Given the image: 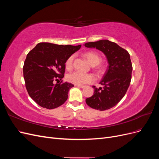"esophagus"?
<instances>
[{"label":"esophagus","instance_id":"esophagus-1","mask_svg":"<svg viewBox=\"0 0 159 159\" xmlns=\"http://www.w3.org/2000/svg\"><path fill=\"white\" fill-rule=\"evenodd\" d=\"M75 86H77V87L80 88H84L85 87V85H75Z\"/></svg>","mask_w":159,"mask_h":159}]
</instances>
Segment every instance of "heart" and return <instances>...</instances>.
<instances>
[{"label":"heart","instance_id":"b5f03b06","mask_svg":"<svg viewBox=\"0 0 159 159\" xmlns=\"http://www.w3.org/2000/svg\"><path fill=\"white\" fill-rule=\"evenodd\" d=\"M89 63L93 66H97L102 61V57L94 52H88L84 54ZM75 56H70L65 62V66L67 70H71L74 66V60ZM67 80L69 82L75 85H84L92 83L95 80V78L93 75L89 74H84L80 71H74L67 75Z\"/></svg>","mask_w":159,"mask_h":159}]
</instances>
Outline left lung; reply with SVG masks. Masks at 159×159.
<instances>
[{
  "mask_svg": "<svg viewBox=\"0 0 159 159\" xmlns=\"http://www.w3.org/2000/svg\"><path fill=\"white\" fill-rule=\"evenodd\" d=\"M87 48H94L106 56L108 68L100 84L103 88L93 86V95L85 99L91 108L104 111L116 105L125 95L131 80L133 66L129 52L116 43L107 40L85 43Z\"/></svg>",
  "mask_w": 159,
  "mask_h": 159,
  "instance_id": "left-lung-1",
  "label": "left lung"
}]
</instances>
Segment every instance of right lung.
Instances as JSON below:
<instances>
[{
    "label": "right lung",
    "instance_id": "right-lung-1",
    "mask_svg": "<svg viewBox=\"0 0 159 159\" xmlns=\"http://www.w3.org/2000/svg\"><path fill=\"white\" fill-rule=\"evenodd\" d=\"M81 46L40 42L28 52L23 66L24 78L30 97L40 106L52 109L66 102L74 85L53 81L64 78L66 60Z\"/></svg>",
    "mask_w": 159,
    "mask_h": 159
}]
</instances>
